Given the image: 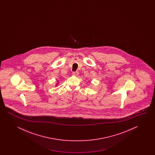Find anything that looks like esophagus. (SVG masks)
I'll return each instance as SVG.
<instances>
[{
    "instance_id": "34e87169",
    "label": "esophagus",
    "mask_w": 155,
    "mask_h": 155,
    "mask_svg": "<svg viewBox=\"0 0 155 155\" xmlns=\"http://www.w3.org/2000/svg\"><path fill=\"white\" fill-rule=\"evenodd\" d=\"M73 74L75 76H77L79 74V71H74V72H73Z\"/></svg>"
}]
</instances>
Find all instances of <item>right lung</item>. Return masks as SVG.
<instances>
[{"instance_id":"obj_1","label":"right lung","mask_w":155,"mask_h":155,"mask_svg":"<svg viewBox=\"0 0 155 155\" xmlns=\"http://www.w3.org/2000/svg\"><path fill=\"white\" fill-rule=\"evenodd\" d=\"M58 83H57V84H56V86L57 85H58Z\"/></svg>"}]
</instances>
